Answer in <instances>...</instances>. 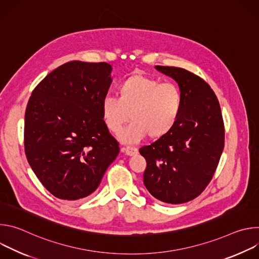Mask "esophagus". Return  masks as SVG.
Instances as JSON below:
<instances>
[{"instance_id": "esophagus-1", "label": "esophagus", "mask_w": 259, "mask_h": 259, "mask_svg": "<svg viewBox=\"0 0 259 259\" xmlns=\"http://www.w3.org/2000/svg\"><path fill=\"white\" fill-rule=\"evenodd\" d=\"M122 152H124L128 156H133L138 153V150L136 149V147H133V146H127V147H123Z\"/></svg>"}]
</instances>
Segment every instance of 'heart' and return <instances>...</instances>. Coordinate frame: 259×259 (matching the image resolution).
<instances>
[{
	"mask_svg": "<svg viewBox=\"0 0 259 259\" xmlns=\"http://www.w3.org/2000/svg\"><path fill=\"white\" fill-rule=\"evenodd\" d=\"M120 98L107 95L101 102L105 126L118 133L129 120L133 122L120 133L126 143H136L146 134L158 138L175 125L182 105L179 88L171 82L160 83L157 79L134 75L119 87Z\"/></svg>",
	"mask_w": 259,
	"mask_h": 259,
	"instance_id": "1",
	"label": "heart"
}]
</instances>
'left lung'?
I'll list each match as a JSON object with an SVG mask.
<instances>
[{
	"mask_svg": "<svg viewBox=\"0 0 259 259\" xmlns=\"http://www.w3.org/2000/svg\"><path fill=\"white\" fill-rule=\"evenodd\" d=\"M179 86L182 105L172 129L139 153L146 160L143 183L167 204H182L206 189L225 146V126L218 99L199 76L180 67L156 65Z\"/></svg>",
	"mask_w": 259,
	"mask_h": 259,
	"instance_id": "8db88e82",
	"label": "left lung"
}]
</instances>
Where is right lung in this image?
<instances>
[{
  "label": "right lung",
  "instance_id": "add662e5",
  "mask_svg": "<svg viewBox=\"0 0 259 259\" xmlns=\"http://www.w3.org/2000/svg\"><path fill=\"white\" fill-rule=\"evenodd\" d=\"M110 72L106 62L69 61L47 75L29 97L24 117L26 159L58 199L75 201L91 195L120 152L101 114Z\"/></svg>",
  "mask_w": 259,
  "mask_h": 259
}]
</instances>
